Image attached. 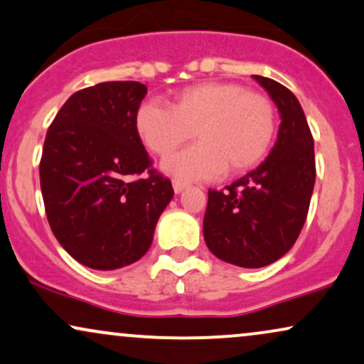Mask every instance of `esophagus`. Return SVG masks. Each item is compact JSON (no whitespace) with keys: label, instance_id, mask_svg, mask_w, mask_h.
I'll return each instance as SVG.
<instances>
[{"label":"esophagus","instance_id":"34e87169","mask_svg":"<svg viewBox=\"0 0 364 364\" xmlns=\"http://www.w3.org/2000/svg\"><path fill=\"white\" fill-rule=\"evenodd\" d=\"M186 188V183L179 181V179H173V190L174 193H181Z\"/></svg>","mask_w":364,"mask_h":364}]
</instances>
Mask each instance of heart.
<instances>
[{"label": "heart", "mask_w": 364, "mask_h": 364, "mask_svg": "<svg viewBox=\"0 0 364 364\" xmlns=\"http://www.w3.org/2000/svg\"><path fill=\"white\" fill-rule=\"evenodd\" d=\"M136 134L146 149L166 158L195 134L200 142L168 161L173 176L193 181L242 174L269 153L277 131L272 100L235 82H203L179 90L169 107L144 102L136 110Z\"/></svg>", "instance_id": "obj_1"}]
</instances>
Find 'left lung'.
<instances>
[{"instance_id": "1", "label": "left lung", "mask_w": 364, "mask_h": 364, "mask_svg": "<svg viewBox=\"0 0 364 364\" xmlns=\"http://www.w3.org/2000/svg\"><path fill=\"white\" fill-rule=\"evenodd\" d=\"M254 79L280 112L275 146L260 166L225 190H210L203 235L210 252L228 264L259 269L291 250L304 227L316 181L314 139L304 110L287 87Z\"/></svg>"}]
</instances>
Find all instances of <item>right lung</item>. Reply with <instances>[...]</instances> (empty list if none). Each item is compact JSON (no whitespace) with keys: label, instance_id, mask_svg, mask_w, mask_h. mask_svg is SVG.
Segmentation results:
<instances>
[{"label":"right lung","instance_id":"1","mask_svg":"<svg viewBox=\"0 0 364 364\" xmlns=\"http://www.w3.org/2000/svg\"><path fill=\"white\" fill-rule=\"evenodd\" d=\"M146 94L144 84L131 80L82 89L62 105L45 137L40 186L50 228L90 269L139 260L174 195L136 134Z\"/></svg>","mask_w":364,"mask_h":364}]
</instances>
